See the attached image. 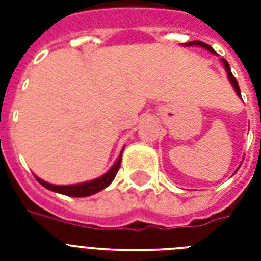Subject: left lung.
Listing matches in <instances>:
<instances>
[{"label":"left lung","instance_id":"obj_1","mask_svg":"<svg viewBox=\"0 0 261 261\" xmlns=\"http://www.w3.org/2000/svg\"><path fill=\"white\" fill-rule=\"evenodd\" d=\"M184 46L186 47H190V46H198V47H202V48H206L207 51H210V53H213V54H217L214 50H213V47H210L208 44H206V43L200 42V40H194V42H188V43H184ZM221 62H222L223 67H225V70H226L227 73V79H229V81H230L231 87L234 88L236 90V94L239 96V97H241V92H240V87H239V83H237V80L234 79V75L231 74V70H230V66H229V63H227L226 59L221 58ZM237 172V171H236Z\"/></svg>","mask_w":261,"mask_h":261}]
</instances>
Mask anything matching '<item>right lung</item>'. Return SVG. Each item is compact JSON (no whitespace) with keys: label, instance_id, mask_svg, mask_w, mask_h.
<instances>
[{"label":"right lung","instance_id":"add662e5","mask_svg":"<svg viewBox=\"0 0 261 261\" xmlns=\"http://www.w3.org/2000/svg\"><path fill=\"white\" fill-rule=\"evenodd\" d=\"M123 150H124V147H123L122 151H120V155L118 157V160L115 161L114 165H112L106 173L102 174V176H100V177L89 180V181L79 182V184H70V186H57V184H51V182L44 181L42 178H39L38 176H35V177H36V180H38L43 187H46L47 190L53 191V192H57V194L74 196V198L90 196V195L96 194V192H100L101 190L107 188L111 182L114 181L115 176H116L119 168H120V163H122Z\"/></svg>","mask_w":261,"mask_h":261}]
</instances>
